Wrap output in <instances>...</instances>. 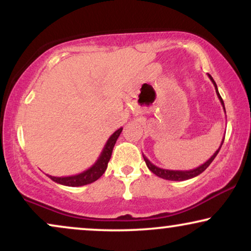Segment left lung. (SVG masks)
Wrapping results in <instances>:
<instances>
[{
    "mask_svg": "<svg viewBox=\"0 0 251 251\" xmlns=\"http://www.w3.org/2000/svg\"><path fill=\"white\" fill-rule=\"evenodd\" d=\"M208 76H209V78H210L211 82L215 85L216 94H217L219 100H221V104H222L223 108H224V112H225L224 101H223L221 95H219L218 89H217V84H216V82L214 81V78L211 77V75L208 74ZM223 143H224V139L222 140L221 146L218 147V150L216 151V152L214 153V155H212L210 159L207 161V162H204L203 164H201V166H199L198 168H195V169H191V170H169V169H162V168H159V167L154 166V164L151 162V161L147 159V157L144 155V154H143V157H144V160H145L147 168H149V169L152 171L154 175H156L157 177H161V178H163V179H167V180H187V179H191V178H194V177L199 176V175L203 173V171L207 169L209 166H210V163L212 162V161H214L216 155H217L218 152H219V150H221Z\"/></svg>",
    "mask_w": 251,
    "mask_h": 251,
    "instance_id": "1",
    "label": "left lung"
}]
</instances>
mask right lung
Segmentation results:
<instances>
[{
  "mask_svg": "<svg viewBox=\"0 0 251 251\" xmlns=\"http://www.w3.org/2000/svg\"><path fill=\"white\" fill-rule=\"evenodd\" d=\"M122 132V128L116 130V131L113 133V135L109 137L107 143L105 144L104 149H102V152L100 155H99L98 160L96 161L94 166L89 168L88 170L83 171V173L74 175V176H68V177H54V176H49L53 181H56L58 184L65 185V186H83V185L91 184L94 183L102 176V174L105 173V170L107 169L108 161L111 159L113 147H114L116 140H118L120 133Z\"/></svg>",
  "mask_w": 251,
  "mask_h": 251,
  "instance_id": "add662e5",
  "label": "right lung"
}]
</instances>
